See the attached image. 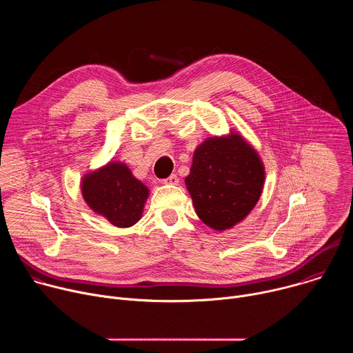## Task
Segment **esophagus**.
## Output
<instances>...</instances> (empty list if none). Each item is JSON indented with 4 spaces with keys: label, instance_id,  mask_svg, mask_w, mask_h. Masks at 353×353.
Here are the masks:
<instances>
[{
    "label": "esophagus",
    "instance_id": "obj_1",
    "mask_svg": "<svg viewBox=\"0 0 353 353\" xmlns=\"http://www.w3.org/2000/svg\"><path fill=\"white\" fill-rule=\"evenodd\" d=\"M163 183H165V184H170V185H177V184H179V177H177L176 174H172V176H169L168 179H165Z\"/></svg>",
    "mask_w": 353,
    "mask_h": 353
}]
</instances>
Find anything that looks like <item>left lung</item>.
I'll return each instance as SVG.
<instances>
[{"mask_svg":"<svg viewBox=\"0 0 353 353\" xmlns=\"http://www.w3.org/2000/svg\"><path fill=\"white\" fill-rule=\"evenodd\" d=\"M265 169L240 134L211 137L194 150L185 185L198 218L223 232L241 222L263 192Z\"/></svg>","mask_w":353,"mask_h":353,"instance_id":"1","label":"left lung"}]
</instances>
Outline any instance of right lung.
<instances>
[{
    "label": "right lung",
    "mask_w": 353,
    "mask_h": 353,
    "mask_svg": "<svg viewBox=\"0 0 353 353\" xmlns=\"http://www.w3.org/2000/svg\"><path fill=\"white\" fill-rule=\"evenodd\" d=\"M81 191L89 208L117 228L135 225L149 196L148 187L117 161L85 174Z\"/></svg>",
    "instance_id": "1"
}]
</instances>
